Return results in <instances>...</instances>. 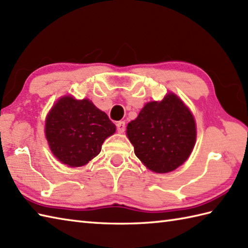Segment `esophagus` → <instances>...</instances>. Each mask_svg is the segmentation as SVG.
Returning a JSON list of instances; mask_svg holds the SVG:
<instances>
[{
  "label": "esophagus",
  "mask_w": 248,
  "mask_h": 248,
  "mask_svg": "<svg viewBox=\"0 0 248 248\" xmlns=\"http://www.w3.org/2000/svg\"><path fill=\"white\" fill-rule=\"evenodd\" d=\"M116 127H117V131L119 133H124L125 131V123L124 121H118V123L116 124Z\"/></svg>",
  "instance_id": "esophagus-1"
}]
</instances>
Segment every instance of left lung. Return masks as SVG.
Here are the masks:
<instances>
[{
    "label": "left lung",
    "mask_w": 248,
    "mask_h": 248,
    "mask_svg": "<svg viewBox=\"0 0 248 248\" xmlns=\"http://www.w3.org/2000/svg\"><path fill=\"white\" fill-rule=\"evenodd\" d=\"M134 154L150 170L170 172L191 155L196 140L192 113L176 94L149 102L127 127Z\"/></svg>",
    "instance_id": "1"
}]
</instances>
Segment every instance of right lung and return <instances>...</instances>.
Segmentation results:
<instances>
[{"mask_svg":"<svg viewBox=\"0 0 248 248\" xmlns=\"http://www.w3.org/2000/svg\"><path fill=\"white\" fill-rule=\"evenodd\" d=\"M115 130L108 116L87 99L62 98L46 120V136L52 152L72 167L85 165L98 155L104 140Z\"/></svg>","mask_w":248,"mask_h":248,"instance_id":"obj_1","label":"right lung"}]
</instances>
